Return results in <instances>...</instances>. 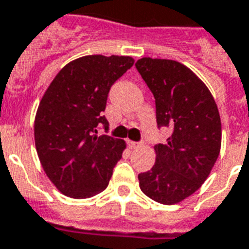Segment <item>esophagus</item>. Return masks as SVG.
<instances>
[{"mask_svg": "<svg viewBox=\"0 0 249 249\" xmlns=\"http://www.w3.org/2000/svg\"><path fill=\"white\" fill-rule=\"evenodd\" d=\"M128 144H129L130 148H139L141 145V142H136V141H129Z\"/></svg>", "mask_w": 249, "mask_h": 249, "instance_id": "obj_1", "label": "esophagus"}]
</instances>
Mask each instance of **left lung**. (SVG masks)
<instances>
[{
  "instance_id": "8db88e82",
  "label": "left lung",
  "mask_w": 249,
  "mask_h": 249,
  "mask_svg": "<svg viewBox=\"0 0 249 249\" xmlns=\"http://www.w3.org/2000/svg\"><path fill=\"white\" fill-rule=\"evenodd\" d=\"M136 69L153 93L157 126L171 129L167 142L155 145V165L139 175L140 188L157 203H180L201 187L219 157V109L205 84L180 62L144 57Z\"/></svg>"
}]
</instances>
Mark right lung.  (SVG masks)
Listing matches in <instances>:
<instances>
[{"mask_svg":"<svg viewBox=\"0 0 249 249\" xmlns=\"http://www.w3.org/2000/svg\"><path fill=\"white\" fill-rule=\"evenodd\" d=\"M129 56H85L57 73L35 120L36 149L46 176L65 196L88 198L108 187L125 141L108 132L103 112L114 82L132 68Z\"/></svg>","mask_w":249,"mask_h":249,"instance_id":"obj_1","label":"right lung"}]
</instances>
